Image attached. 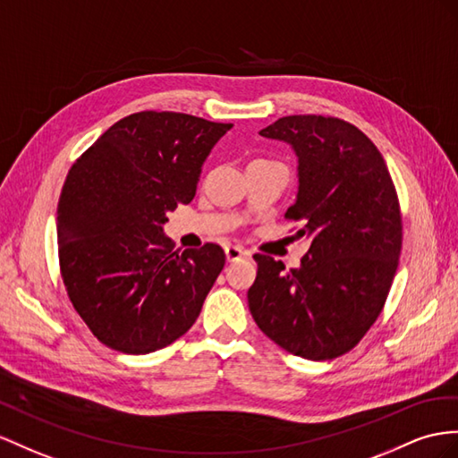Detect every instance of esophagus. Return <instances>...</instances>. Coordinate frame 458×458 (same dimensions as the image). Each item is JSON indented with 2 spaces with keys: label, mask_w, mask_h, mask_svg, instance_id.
<instances>
[{
  "label": "esophagus",
  "mask_w": 458,
  "mask_h": 458,
  "mask_svg": "<svg viewBox=\"0 0 458 458\" xmlns=\"http://www.w3.org/2000/svg\"><path fill=\"white\" fill-rule=\"evenodd\" d=\"M225 253H226V261L228 263H233V261L242 259V257H248L250 255L243 248H238V245H228V248L225 250Z\"/></svg>",
  "instance_id": "34e87169"
}]
</instances>
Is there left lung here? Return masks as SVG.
<instances>
[{"mask_svg":"<svg viewBox=\"0 0 458 458\" xmlns=\"http://www.w3.org/2000/svg\"><path fill=\"white\" fill-rule=\"evenodd\" d=\"M298 157V195L286 218L311 245L298 268L253 255L248 290L257 327L306 360L354 348L379 318L403 248L401 208L391 174L371 140L338 117L286 115L261 129Z\"/></svg>","mask_w":458,"mask_h":458,"instance_id":"obj_1","label":"left lung"}]
</instances>
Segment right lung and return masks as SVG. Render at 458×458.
I'll use <instances>...</instances> for the list:
<instances>
[{
    "label": "right lung",
    "instance_id": "add662e5",
    "mask_svg": "<svg viewBox=\"0 0 458 458\" xmlns=\"http://www.w3.org/2000/svg\"><path fill=\"white\" fill-rule=\"evenodd\" d=\"M232 123L137 112L69 170L57 205L69 300L102 344L148 354L191 329L225 267L216 243L174 251L168 213L193 201L201 168Z\"/></svg>",
    "mask_w": 458,
    "mask_h": 458
}]
</instances>
